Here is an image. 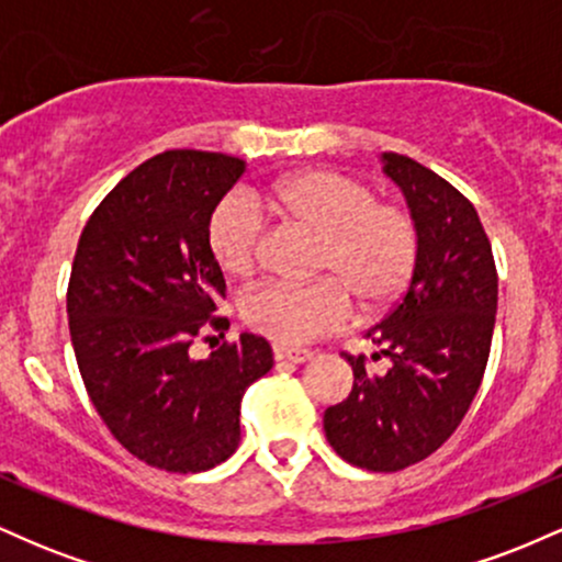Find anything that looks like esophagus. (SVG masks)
I'll return each instance as SVG.
<instances>
[{"instance_id":"1","label":"esophagus","mask_w":562,"mask_h":562,"mask_svg":"<svg viewBox=\"0 0 562 562\" xmlns=\"http://www.w3.org/2000/svg\"><path fill=\"white\" fill-rule=\"evenodd\" d=\"M272 351H274V359H288V362H295V364L308 362V359L314 357V353L308 351V348H301V346H282V344H274Z\"/></svg>"}]
</instances>
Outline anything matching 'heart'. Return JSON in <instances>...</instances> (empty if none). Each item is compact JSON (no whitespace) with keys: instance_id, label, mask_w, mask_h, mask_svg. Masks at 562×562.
<instances>
[{"instance_id":"obj_1","label":"heart","mask_w":562,"mask_h":562,"mask_svg":"<svg viewBox=\"0 0 562 562\" xmlns=\"http://www.w3.org/2000/svg\"><path fill=\"white\" fill-rule=\"evenodd\" d=\"M267 203L288 222L319 235L314 274L322 280L263 282L245 295V325L282 346L306 344L338 330L351 314L362 317L391 308L409 288L420 256V227L404 203L375 198V190L351 173L306 169L269 187ZM261 211L245 195H227L209 218V245L218 267L248 277L261 259Z\"/></svg>"}]
</instances>
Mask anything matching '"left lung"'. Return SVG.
Wrapping results in <instances>:
<instances>
[{
	"instance_id": "1",
	"label": "left lung",
	"mask_w": 562,
	"mask_h": 562,
	"mask_svg": "<svg viewBox=\"0 0 562 562\" xmlns=\"http://www.w3.org/2000/svg\"><path fill=\"white\" fill-rule=\"evenodd\" d=\"M420 227V256L402 301L364 333L389 357L385 372L344 353L353 370L346 402L327 406L325 436L351 465L396 473L454 434L486 372L496 317V267L479 211L417 160L383 153Z\"/></svg>"
}]
</instances>
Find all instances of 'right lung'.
Masks as SVG:
<instances>
[{"instance_id": "1", "label": "right lung", "mask_w": 562, "mask_h": 562, "mask_svg": "<svg viewBox=\"0 0 562 562\" xmlns=\"http://www.w3.org/2000/svg\"><path fill=\"white\" fill-rule=\"evenodd\" d=\"M245 160L166 150L102 198L79 237L68 282V327L97 415L126 451L169 473L216 468L240 443V402L272 370L254 333L192 359L214 317L224 274L209 218ZM224 335V333H222Z\"/></svg>"}]
</instances>
